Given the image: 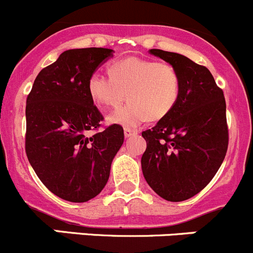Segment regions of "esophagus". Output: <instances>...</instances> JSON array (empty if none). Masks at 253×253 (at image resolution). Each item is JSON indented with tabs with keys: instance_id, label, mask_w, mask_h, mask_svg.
Instances as JSON below:
<instances>
[{
	"instance_id": "obj_1",
	"label": "esophagus",
	"mask_w": 253,
	"mask_h": 253,
	"mask_svg": "<svg viewBox=\"0 0 253 253\" xmlns=\"http://www.w3.org/2000/svg\"><path fill=\"white\" fill-rule=\"evenodd\" d=\"M124 133H125V137H126V138H129V137H132V136H136V134H137V129L125 128L124 129Z\"/></svg>"
}]
</instances>
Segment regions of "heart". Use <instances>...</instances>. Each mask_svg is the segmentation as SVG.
<instances>
[{
	"label": "heart",
	"mask_w": 253,
	"mask_h": 253,
	"mask_svg": "<svg viewBox=\"0 0 253 253\" xmlns=\"http://www.w3.org/2000/svg\"><path fill=\"white\" fill-rule=\"evenodd\" d=\"M109 76L94 72L88 79V93L99 108H116L128 103L108 117L110 124L136 128L148 119L169 115L181 94L178 71L167 62L128 57L109 66Z\"/></svg>",
	"instance_id": "heart-1"
}]
</instances>
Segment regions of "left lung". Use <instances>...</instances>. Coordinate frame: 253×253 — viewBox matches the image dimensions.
<instances>
[{
    "instance_id": "left-lung-1",
    "label": "left lung",
    "mask_w": 253,
    "mask_h": 253,
    "mask_svg": "<svg viewBox=\"0 0 253 253\" xmlns=\"http://www.w3.org/2000/svg\"><path fill=\"white\" fill-rule=\"evenodd\" d=\"M152 55L172 65L181 77V94L172 111L142 132L147 149L142 171L157 195L181 202L203 190L220 168L229 133L224 93L205 66L159 48Z\"/></svg>"
}]
</instances>
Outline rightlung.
I'll return each instance as SVG.
<instances>
[{
  "instance_id": "add662e5",
  "label": "right lung",
  "mask_w": 253,
  "mask_h": 253,
  "mask_svg": "<svg viewBox=\"0 0 253 253\" xmlns=\"http://www.w3.org/2000/svg\"><path fill=\"white\" fill-rule=\"evenodd\" d=\"M114 51L72 48L42 68L27 98L25 153L35 174L57 197L82 203L98 196L124 143L111 125L90 136L104 117L88 93V79Z\"/></svg>"
}]
</instances>
